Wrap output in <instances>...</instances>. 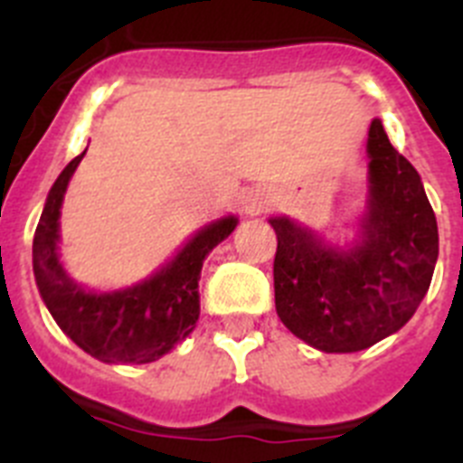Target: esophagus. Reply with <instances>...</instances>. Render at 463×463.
I'll list each match as a JSON object with an SVG mask.
<instances>
[{"label":"esophagus","mask_w":463,"mask_h":463,"mask_svg":"<svg viewBox=\"0 0 463 463\" xmlns=\"http://www.w3.org/2000/svg\"><path fill=\"white\" fill-rule=\"evenodd\" d=\"M241 203H243V211L248 213V215H260V213H264L269 208L271 196L264 190H248L243 194V199H241Z\"/></svg>","instance_id":"34e87169"}]
</instances>
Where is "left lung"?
<instances>
[{
  "label": "left lung",
  "instance_id": "obj_1",
  "mask_svg": "<svg viewBox=\"0 0 463 463\" xmlns=\"http://www.w3.org/2000/svg\"><path fill=\"white\" fill-rule=\"evenodd\" d=\"M369 199L359 241L341 250L313 229L271 218L276 310L322 353H359L415 315L439 260V227L420 174L375 118L369 127Z\"/></svg>",
  "mask_w": 463,
  "mask_h": 463
}]
</instances>
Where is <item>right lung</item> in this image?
Returning <instances> with one entry per match:
<instances>
[{
    "label": "right lung",
    "instance_id": "add662e5",
    "mask_svg": "<svg viewBox=\"0 0 463 463\" xmlns=\"http://www.w3.org/2000/svg\"><path fill=\"white\" fill-rule=\"evenodd\" d=\"M85 153L73 157L51 187L32 243L36 288L57 326L80 350L106 364H148L190 336L199 320V278L208 252L236 229L234 215L199 229L178 255L148 280L118 292H90L64 271L60 208Z\"/></svg>",
    "mask_w": 463,
    "mask_h": 463
}]
</instances>
